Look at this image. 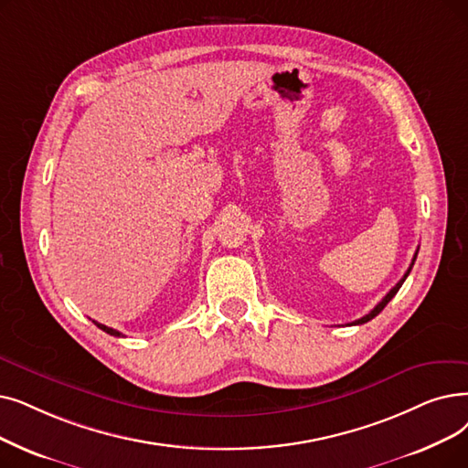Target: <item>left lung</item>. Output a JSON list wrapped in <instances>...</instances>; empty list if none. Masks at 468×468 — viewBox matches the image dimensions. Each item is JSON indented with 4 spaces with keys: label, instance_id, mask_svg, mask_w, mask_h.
<instances>
[{
    "label": "left lung",
    "instance_id": "8db88e82",
    "mask_svg": "<svg viewBox=\"0 0 468 468\" xmlns=\"http://www.w3.org/2000/svg\"><path fill=\"white\" fill-rule=\"evenodd\" d=\"M417 252H419V250H417ZM417 252H415V256H413V261H411V266H410V270H408V271H405V275H403V277H401V279H399V281L396 282V287H394V289H392V291H390L388 294H386V296H384V298H382V300H380V302L377 303V306H375V308H373V310H371V312H369L367 315H363L361 319L354 321L352 324H363V323H367V321H371L373 317H377V315H378V314H380V312H382V310L386 308V303H388V302H390V300H392V298L396 296V292H398V291L401 289V284H403V281H405V279H408V275H410V271H411V268H413V263H415V260H417Z\"/></svg>",
    "mask_w": 468,
    "mask_h": 468
}]
</instances>
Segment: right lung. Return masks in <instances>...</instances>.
Wrapping results in <instances>:
<instances>
[{
    "instance_id": "1",
    "label": "right lung",
    "mask_w": 468,
    "mask_h": 468,
    "mask_svg": "<svg viewBox=\"0 0 468 468\" xmlns=\"http://www.w3.org/2000/svg\"><path fill=\"white\" fill-rule=\"evenodd\" d=\"M97 327L101 329V331H105L107 335H112V336H122V333H118V331H114V329H111V327H107V324H101V323H97V321H93Z\"/></svg>"
}]
</instances>
